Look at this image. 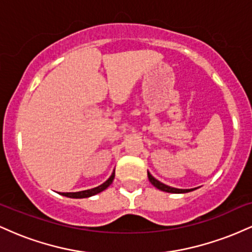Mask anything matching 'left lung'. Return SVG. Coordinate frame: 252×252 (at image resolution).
I'll use <instances>...</instances> for the list:
<instances>
[{
    "mask_svg": "<svg viewBox=\"0 0 252 252\" xmlns=\"http://www.w3.org/2000/svg\"><path fill=\"white\" fill-rule=\"evenodd\" d=\"M148 179L149 181L152 182V185H154L156 189L163 190V192H168V193H187V192H190V190L193 189H174V187H170V186H167V185L162 184V182L158 181L155 178H153V175L150 174L148 172Z\"/></svg>",
    "mask_w": 252,
    "mask_h": 252,
    "instance_id": "left-lung-1",
    "label": "left lung"
}]
</instances>
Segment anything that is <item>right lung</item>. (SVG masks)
I'll list each match as a JSON object with an SVG mask.
<instances>
[{
  "mask_svg": "<svg viewBox=\"0 0 252 252\" xmlns=\"http://www.w3.org/2000/svg\"><path fill=\"white\" fill-rule=\"evenodd\" d=\"M114 178H115V170L114 173H112L111 176L106 180L104 184L100 185V186L98 187H94V189H86V190H80V192H74V193H60L62 195H65V196H68V198H74V199H80V198H89V196H92L94 194H98V193L103 192L104 189H106L110 185L112 184V181H114Z\"/></svg>",
  "mask_w": 252,
  "mask_h": 252,
  "instance_id": "right-lung-1",
  "label": "right lung"
}]
</instances>
